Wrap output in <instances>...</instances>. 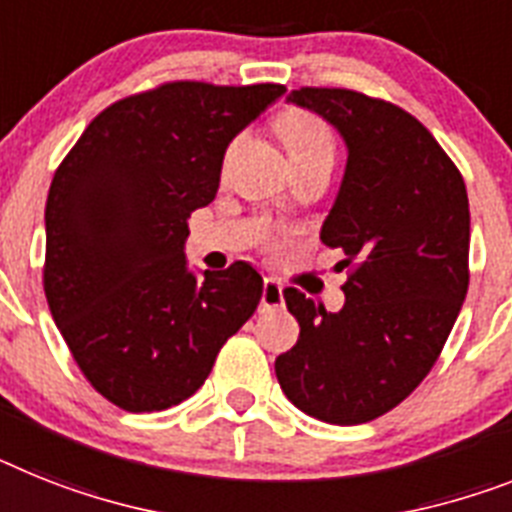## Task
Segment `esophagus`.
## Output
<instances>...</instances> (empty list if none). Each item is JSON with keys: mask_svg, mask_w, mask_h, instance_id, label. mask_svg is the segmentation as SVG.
I'll return each mask as SVG.
<instances>
[{"mask_svg": "<svg viewBox=\"0 0 512 512\" xmlns=\"http://www.w3.org/2000/svg\"><path fill=\"white\" fill-rule=\"evenodd\" d=\"M260 307H263V309L283 307L281 283L273 281V278H265V281H263V296H260Z\"/></svg>", "mask_w": 512, "mask_h": 512, "instance_id": "esophagus-1", "label": "esophagus"}]
</instances>
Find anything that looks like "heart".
Segmentation results:
<instances>
[{"label": "heart", "mask_w": 512, "mask_h": 512, "mask_svg": "<svg viewBox=\"0 0 512 512\" xmlns=\"http://www.w3.org/2000/svg\"><path fill=\"white\" fill-rule=\"evenodd\" d=\"M278 135L289 150V156L315 153V150H333V137L322 119L307 111H283L276 122Z\"/></svg>", "instance_id": "1"}]
</instances>
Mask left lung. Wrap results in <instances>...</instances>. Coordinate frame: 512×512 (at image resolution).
I'll return each instance as SVG.
<instances>
[{
    "label": "left lung",
    "instance_id": "left-lung-1",
    "mask_svg": "<svg viewBox=\"0 0 512 512\" xmlns=\"http://www.w3.org/2000/svg\"><path fill=\"white\" fill-rule=\"evenodd\" d=\"M346 145L320 239L356 263L338 312L283 291L299 341L276 359L283 393L328 424L388 414L427 377L468 291L471 216L463 176L422 122L341 88L294 90Z\"/></svg>",
    "mask_w": 512,
    "mask_h": 512
}]
</instances>
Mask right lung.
Wrapping results in <instances>:
<instances>
[{
    "label": "right lung",
    "instance_id": "add662e5",
    "mask_svg": "<svg viewBox=\"0 0 512 512\" xmlns=\"http://www.w3.org/2000/svg\"><path fill=\"white\" fill-rule=\"evenodd\" d=\"M286 93L169 83L111 103L46 200L44 289L77 367L132 414L171 409L260 304L249 263L192 270L190 213L213 203L226 148Z\"/></svg>",
    "mask_w": 512,
    "mask_h": 512
}]
</instances>
